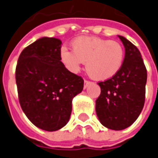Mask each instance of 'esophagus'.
Wrapping results in <instances>:
<instances>
[{
  "instance_id": "esophagus-1",
  "label": "esophagus",
  "mask_w": 158,
  "mask_h": 158,
  "mask_svg": "<svg viewBox=\"0 0 158 158\" xmlns=\"http://www.w3.org/2000/svg\"><path fill=\"white\" fill-rule=\"evenodd\" d=\"M90 83H91V81H90L85 80V81H84V89H86L87 87L89 86V85Z\"/></svg>"
}]
</instances>
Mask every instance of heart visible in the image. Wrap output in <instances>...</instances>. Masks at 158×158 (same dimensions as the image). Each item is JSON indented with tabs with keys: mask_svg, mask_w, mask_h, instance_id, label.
<instances>
[{
	"mask_svg": "<svg viewBox=\"0 0 158 158\" xmlns=\"http://www.w3.org/2000/svg\"><path fill=\"white\" fill-rule=\"evenodd\" d=\"M72 50L62 47L60 59L67 69L77 72L83 62L88 74L97 81L116 75L123 64L125 52L119 42L99 37H78L71 43Z\"/></svg>",
	"mask_w": 158,
	"mask_h": 158,
	"instance_id": "obj_1",
	"label": "heart"
}]
</instances>
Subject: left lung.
<instances>
[{"mask_svg": "<svg viewBox=\"0 0 158 158\" xmlns=\"http://www.w3.org/2000/svg\"><path fill=\"white\" fill-rule=\"evenodd\" d=\"M125 48L123 64L118 73L99 81L101 94L96 111L101 123L108 129L122 131L137 119L144 105L147 69L138 48L118 35Z\"/></svg>", "mask_w": 158, "mask_h": 158, "instance_id": "1", "label": "left lung"}]
</instances>
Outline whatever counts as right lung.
Returning a JSON list of instances; mask_svg holds the SVG:
<instances>
[{"label":"right lung","mask_w":158,"mask_h":158,"mask_svg":"<svg viewBox=\"0 0 158 158\" xmlns=\"http://www.w3.org/2000/svg\"><path fill=\"white\" fill-rule=\"evenodd\" d=\"M61 45L56 38L38 39L22 50L15 69L22 110L33 124L47 131L66 125L72 99L81 93L84 83L61 62Z\"/></svg>","instance_id":"add662e5"}]
</instances>
